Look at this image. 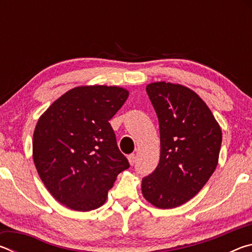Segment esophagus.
<instances>
[{"label":"esophagus","mask_w":252,"mask_h":252,"mask_svg":"<svg viewBox=\"0 0 252 252\" xmlns=\"http://www.w3.org/2000/svg\"><path fill=\"white\" fill-rule=\"evenodd\" d=\"M127 160H129V163L131 165H133L135 163V155H130L127 157Z\"/></svg>","instance_id":"34e87169"}]
</instances>
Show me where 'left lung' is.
<instances>
[{"label":"left lung","mask_w":252,"mask_h":252,"mask_svg":"<svg viewBox=\"0 0 252 252\" xmlns=\"http://www.w3.org/2000/svg\"><path fill=\"white\" fill-rule=\"evenodd\" d=\"M147 93L160 127V161L142 179V194L160 209L181 206L208 182L218 164L221 129L197 93L181 84L155 82Z\"/></svg>","instance_id":"left-lung-1"}]
</instances>
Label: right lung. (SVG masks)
Instances as JSON below:
<instances>
[{
    "label": "right lung",
    "instance_id": "add662e5",
    "mask_svg": "<svg viewBox=\"0 0 252 252\" xmlns=\"http://www.w3.org/2000/svg\"><path fill=\"white\" fill-rule=\"evenodd\" d=\"M129 91L90 85L67 91L40 117L33 160L49 192L75 211L101 207L118 174L130 167L109 123Z\"/></svg>",
    "mask_w": 252,
    "mask_h": 252
}]
</instances>
